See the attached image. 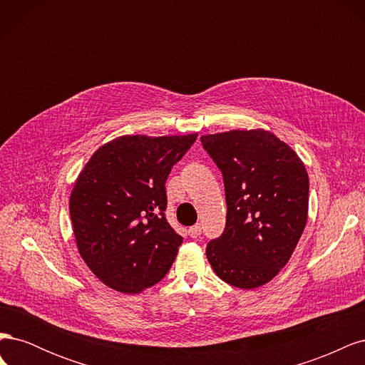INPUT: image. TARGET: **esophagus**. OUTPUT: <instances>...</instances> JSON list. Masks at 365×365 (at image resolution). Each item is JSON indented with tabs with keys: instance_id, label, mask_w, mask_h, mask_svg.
I'll use <instances>...</instances> for the list:
<instances>
[{
	"instance_id": "obj_1",
	"label": "esophagus",
	"mask_w": 365,
	"mask_h": 365,
	"mask_svg": "<svg viewBox=\"0 0 365 365\" xmlns=\"http://www.w3.org/2000/svg\"><path fill=\"white\" fill-rule=\"evenodd\" d=\"M201 231H202V227H201L200 224H196V225L190 227V230H189V235H190V237L196 239V237H200V236H201Z\"/></svg>"
}]
</instances>
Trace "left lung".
<instances>
[{
  "mask_svg": "<svg viewBox=\"0 0 365 365\" xmlns=\"http://www.w3.org/2000/svg\"><path fill=\"white\" fill-rule=\"evenodd\" d=\"M224 175L227 225L205 254L220 280L254 289L280 272L307 222L309 176L297 152L264 129L201 137Z\"/></svg>",
  "mask_w": 365,
  "mask_h": 365,
  "instance_id": "left-lung-1",
  "label": "left lung"
}]
</instances>
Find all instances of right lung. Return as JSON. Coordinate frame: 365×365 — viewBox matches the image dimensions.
Masks as SVG:
<instances>
[{
    "label": "right lung",
    "instance_id": "obj_1",
    "mask_svg": "<svg viewBox=\"0 0 365 365\" xmlns=\"http://www.w3.org/2000/svg\"><path fill=\"white\" fill-rule=\"evenodd\" d=\"M197 134L121 135L98 148L70 195L77 250L108 288L140 294L158 283L182 237L164 217L165 180Z\"/></svg>",
    "mask_w": 365,
    "mask_h": 365
}]
</instances>
